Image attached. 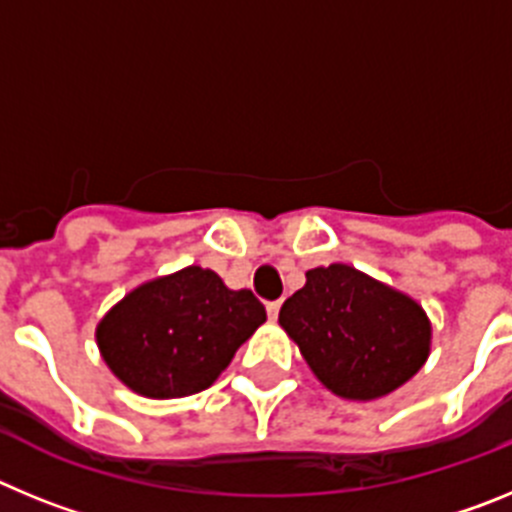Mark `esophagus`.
<instances>
[{
	"label": "esophagus",
	"mask_w": 512,
	"mask_h": 512,
	"mask_svg": "<svg viewBox=\"0 0 512 512\" xmlns=\"http://www.w3.org/2000/svg\"><path fill=\"white\" fill-rule=\"evenodd\" d=\"M279 310H282V300L269 302V305H266V312H269V318H271V320H277V318H279Z\"/></svg>",
	"instance_id": "1"
}]
</instances>
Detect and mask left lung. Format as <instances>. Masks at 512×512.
Wrapping results in <instances>:
<instances>
[{
  "mask_svg": "<svg viewBox=\"0 0 512 512\" xmlns=\"http://www.w3.org/2000/svg\"><path fill=\"white\" fill-rule=\"evenodd\" d=\"M279 310L312 374L346 400H377L420 372L431 354L423 307L346 264L310 269Z\"/></svg>",
  "mask_w": 512,
  "mask_h": 512,
  "instance_id": "8db88e82",
  "label": "left lung"
}]
</instances>
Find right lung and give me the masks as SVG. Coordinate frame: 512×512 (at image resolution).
I'll list each match as a JSON object with an SVG mask.
<instances>
[{"mask_svg":"<svg viewBox=\"0 0 512 512\" xmlns=\"http://www.w3.org/2000/svg\"><path fill=\"white\" fill-rule=\"evenodd\" d=\"M266 320L251 289H228L202 266L158 277L122 297L97 325L102 359L153 400L207 390Z\"/></svg>","mask_w":512,"mask_h":512,"instance_id":"obj_1","label":"right lung"}]
</instances>
